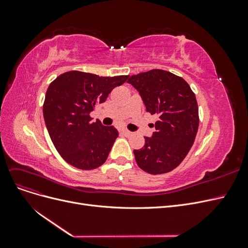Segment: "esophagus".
Wrapping results in <instances>:
<instances>
[{
    "label": "esophagus",
    "instance_id": "esophagus-1",
    "mask_svg": "<svg viewBox=\"0 0 248 248\" xmlns=\"http://www.w3.org/2000/svg\"><path fill=\"white\" fill-rule=\"evenodd\" d=\"M121 132L124 134V136H126V137H129V136H131V134H132V132H130L129 130H127V129H122Z\"/></svg>",
    "mask_w": 248,
    "mask_h": 248
}]
</instances>
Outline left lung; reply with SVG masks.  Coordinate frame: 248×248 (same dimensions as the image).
<instances>
[{
    "mask_svg": "<svg viewBox=\"0 0 248 248\" xmlns=\"http://www.w3.org/2000/svg\"><path fill=\"white\" fill-rule=\"evenodd\" d=\"M136 88L151 115L158 116L152 138L134 150L138 166L149 174H166L176 169L188 154L199 129V108L189 85L176 74L152 69L131 76Z\"/></svg>",
    "mask_w": 248,
    "mask_h": 248,
    "instance_id": "8db88e82",
    "label": "left lung"
}]
</instances>
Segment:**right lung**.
Segmentation results:
<instances>
[{
	"label": "right lung",
	"mask_w": 248,
	"mask_h": 248,
	"mask_svg": "<svg viewBox=\"0 0 248 248\" xmlns=\"http://www.w3.org/2000/svg\"><path fill=\"white\" fill-rule=\"evenodd\" d=\"M128 78L71 70L50 82L43 103L44 121L57 151L72 167L94 170L108 159L119 133L99 120L92 122L90 112Z\"/></svg>",
	"instance_id": "add662e5"
}]
</instances>
